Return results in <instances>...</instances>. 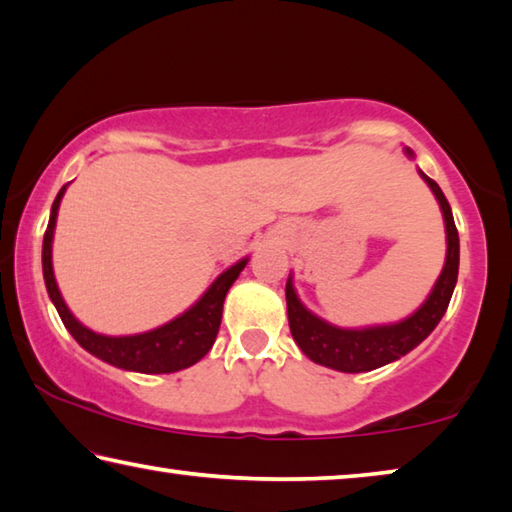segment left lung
Masks as SVG:
<instances>
[{
	"mask_svg": "<svg viewBox=\"0 0 512 512\" xmlns=\"http://www.w3.org/2000/svg\"><path fill=\"white\" fill-rule=\"evenodd\" d=\"M405 154L415 159V152L405 148ZM421 180L433 191L435 200L440 202L444 216L446 232V257L440 278L435 280L431 294L426 296L415 312L396 323H383V326H364V328H339L335 323H328L321 316L307 310L300 303L294 289V275L289 273L287 280V316L291 337L312 362L321 367L344 371V373H362L373 371L385 364L401 360L405 353L417 348L424 339L431 335L437 323L449 307L458 282V264H460V239L449 202L437 182H433L424 170H419Z\"/></svg>",
	"mask_w": 512,
	"mask_h": 512,
	"instance_id": "left-lung-1",
	"label": "left lung"
}]
</instances>
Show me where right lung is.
Instances as JSON below:
<instances>
[{"mask_svg": "<svg viewBox=\"0 0 512 512\" xmlns=\"http://www.w3.org/2000/svg\"><path fill=\"white\" fill-rule=\"evenodd\" d=\"M66 189L68 184L61 186L59 196L52 202L50 223H47L43 237V278L47 294H50L63 326H66L70 335L77 339V344L84 348V351L95 355V358L111 364V367L136 373H173L191 367V364L205 358L209 348L216 342L218 328H221L223 300L227 296V291L234 285V280L239 278V273L246 269L248 257L239 259L237 264L225 269L189 310L175 316V319H170L164 326L152 328L148 332H136V335H102V332L86 328L84 323L70 312V307L66 305V300H63L54 278L52 241L56 216H59V205Z\"/></svg>", "mask_w": 512, "mask_h": 512, "instance_id": "right-lung-1", "label": "right lung"}]
</instances>
